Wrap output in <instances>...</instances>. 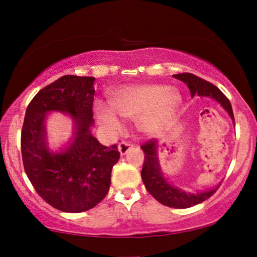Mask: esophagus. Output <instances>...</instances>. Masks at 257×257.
Here are the masks:
<instances>
[{"label": "esophagus", "instance_id": "esophagus-1", "mask_svg": "<svg viewBox=\"0 0 257 257\" xmlns=\"http://www.w3.org/2000/svg\"><path fill=\"white\" fill-rule=\"evenodd\" d=\"M131 149H132L131 144H128V143H126V142H121L118 145V150H119V152H120L121 156H125V154L127 153Z\"/></svg>", "mask_w": 257, "mask_h": 257}]
</instances>
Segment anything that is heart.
<instances>
[{"instance_id": "1", "label": "heart", "mask_w": 257, "mask_h": 257, "mask_svg": "<svg viewBox=\"0 0 257 257\" xmlns=\"http://www.w3.org/2000/svg\"><path fill=\"white\" fill-rule=\"evenodd\" d=\"M184 103L178 87L161 83L128 84L112 90L110 106L97 103V118L112 133L122 130L118 115L136 120L137 128L147 137H157L167 130Z\"/></svg>"}]
</instances>
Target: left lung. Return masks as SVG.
Segmentation results:
<instances>
[{
  "label": "left lung",
  "mask_w": 257,
  "mask_h": 257,
  "mask_svg": "<svg viewBox=\"0 0 257 257\" xmlns=\"http://www.w3.org/2000/svg\"><path fill=\"white\" fill-rule=\"evenodd\" d=\"M174 78L181 80L188 86L192 98L199 96L201 98H210V99L215 100L227 112L234 122V114L230 101L215 85L188 72L178 73V75H174ZM158 146H159V143L157 140H150L145 145L142 146L144 153H145L142 179L146 189L154 199L165 206L182 209L189 208V207L205 201L216 192L220 184L214 188L202 189V191L198 192H187L168 181V179L165 177L163 168L160 166L159 158H158Z\"/></svg>",
  "instance_id": "1"
}]
</instances>
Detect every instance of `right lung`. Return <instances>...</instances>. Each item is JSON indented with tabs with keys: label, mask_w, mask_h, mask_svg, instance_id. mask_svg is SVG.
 I'll return each mask as SVG.
<instances>
[{
	"label": "right lung",
	"mask_w": 257,
	"mask_h": 257,
	"mask_svg": "<svg viewBox=\"0 0 257 257\" xmlns=\"http://www.w3.org/2000/svg\"><path fill=\"white\" fill-rule=\"evenodd\" d=\"M94 77L65 75L45 86L28 105L21 150L29 180L49 205L65 213L93 208L106 196L111 172L120 153L92 136ZM61 111L73 121V136L58 150L51 149L46 121Z\"/></svg>",
	"instance_id": "right-lung-1"
}]
</instances>
